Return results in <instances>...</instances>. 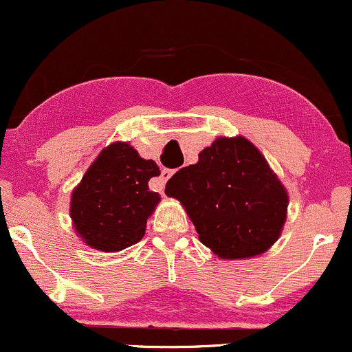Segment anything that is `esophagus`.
I'll use <instances>...</instances> for the list:
<instances>
[{
	"instance_id": "obj_1",
	"label": "esophagus",
	"mask_w": 352,
	"mask_h": 352,
	"mask_svg": "<svg viewBox=\"0 0 352 352\" xmlns=\"http://www.w3.org/2000/svg\"><path fill=\"white\" fill-rule=\"evenodd\" d=\"M173 175V170H170V168H164L162 172H160V180H162V185L165 184V182H167L168 179H170V177ZM162 190V188H160Z\"/></svg>"
}]
</instances>
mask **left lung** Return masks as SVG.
I'll use <instances>...</instances> for the list:
<instances>
[{"instance_id": "1", "label": "left lung", "mask_w": 352, "mask_h": 352, "mask_svg": "<svg viewBox=\"0 0 352 352\" xmlns=\"http://www.w3.org/2000/svg\"><path fill=\"white\" fill-rule=\"evenodd\" d=\"M165 192L180 201L199 240L223 260L265 253L280 238L288 192L245 137H218L180 168Z\"/></svg>"}]
</instances>
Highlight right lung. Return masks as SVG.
<instances>
[{"label": "right lung", "mask_w": 352, "mask_h": 352, "mask_svg": "<svg viewBox=\"0 0 352 352\" xmlns=\"http://www.w3.org/2000/svg\"><path fill=\"white\" fill-rule=\"evenodd\" d=\"M127 142H114L99 153L71 195V218L84 243L100 252H120L145 235L147 218L160 201L148 180L159 177Z\"/></svg>", "instance_id": "obj_1"}]
</instances>
